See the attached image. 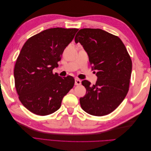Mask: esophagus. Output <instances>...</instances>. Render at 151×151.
Here are the masks:
<instances>
[{"instance_id":"34e87169","label":"esophagus","mask_w":151,"mask_h":151,"mask_svg":"<svg viewBox=\"0 0 151 151\" xmlns=\"http://www.w3.org/2000/svg\"><path fill=\"white\" fill-rule=\"evenodd\" d=\"M80 84H81V81L79 79L76 78L75 79V85L78 86V85H80Z\"/></svg>"}]
</instances>
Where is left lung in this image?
<instances>
[{"label": "left lung", "instance_id": "left-lung-1", "mask_svg": "<svg viewBox=\"0 0 151 151\" xmlns=\"http://www.w3.org/2000/svg\"><path fill=\"white\" fill-rule=\"evenodd\" d=\"M75 42L83 45L98 80L91 86L82 81L86 94L81 98V106L91 115L101 116L111 113L125 99L129 89L132 63L122 41L101 29H80Z\"/></svg>", "mask_w": 151, "mask_h": 151}]
</instances>
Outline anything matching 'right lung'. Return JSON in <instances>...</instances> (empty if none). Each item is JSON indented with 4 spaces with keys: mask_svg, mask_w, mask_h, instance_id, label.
Wrapping results in <instances>:
<instances>
[{
    "mask_svg": "<svg viewBox=\"0 0 151 151\" xmlns=\"http://www.w3.org/2000/svg\"><path fill=\"white\" fill-rule=\"evenodd\" d=\"M78 30L48 29L31 36L22 47L14 70L15 87L20 101L33 113L45 116L56 111L74 86V77H62L52 70Z\"/></svg>",
    "mask_w": 151,
    "mask_h": 151,
    "instance_id": "add662e5",
    "label": "right lung"
}]
</instances>
